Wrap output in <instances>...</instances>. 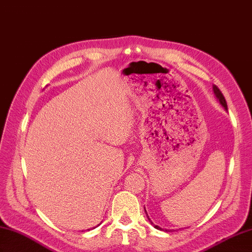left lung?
I'll return each instance as SVG.
<instances>
[{"mask_svg": "<svg viewBox=\"0 0 252 252\" xmlns=\"http://www.w3.org/2000/svg\"><path fill=\"white\" fill-rule=\"evenodd\" d=\"M212 91H214V94H215V96H216L218 101L220 102V104L222 105L223 108H224L225 111H227V104H226V101H225V98H224V96H223V94H222V93L220 92V89L218 88L216 85H214V86H212ZM144 211H145V214H147V210H145V208H144ZM147 217H148V220L150 221L151 224H152L155 228H158V230H159V231H165V232H175V230H169V228H163V227H160V226H158V225H155L154 223H153L152 221H151V219L149 218L148 214H147Z\"/></svg>", "mask_w": 252, "mask_h": 252, "instance_id": "1", "label": "left lung"}]
</instances>
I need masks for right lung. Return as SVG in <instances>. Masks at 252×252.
I'll list each match as a JSON object with an SVG mask.
<instances>
[{"label": "right lung", "instance_id": "right-lung-1", "mask_svg": "<svg viewBox=\"0 0 252 252\" xmlns=\"http://www.w3.org/2000/svg\"><path fill=\"white\" fill-rule=\"evenodd\" d=\"M101 222H102V221H101ZM100 224H101V223H99V224H98V225H96V226H94V227H97V226H99ZM94 227H93V228H94ZM89 230H91V228H88V231H89ZM82 232H83V231H82Z\"/></svg>", "mask_w": 252, "mask_h": 252}]
</instances>
